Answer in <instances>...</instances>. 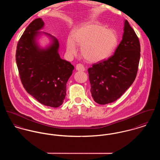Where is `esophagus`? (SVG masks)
<instances>
[{
	"instance_id": "34e87169",
	"label": "esophagus",
	"mask_w": 160,
	"mask_h": 160,
	"mask_svg": "<svg viewBox=\"0 0 160 160\" xmlns=\"http://www.w3.org/2000/svg\"><path fill=\"white\" fill-rule=\"evenodd\" d=\"M76 70H78V71H81V72L85 71V67H84V66L82 64H81V63H78V64H77L76 66Z\"/></svg>"
}]
</instances>
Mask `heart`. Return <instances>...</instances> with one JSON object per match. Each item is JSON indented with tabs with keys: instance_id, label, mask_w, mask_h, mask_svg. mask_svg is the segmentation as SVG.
<instances>
[{
	"instance_id": "heart-1",
	"label": "heart",
	"mask_w": 160,
	"mask_h": 160,
	"mask_svg": "<svg viewBox=\"0 0 160 160\" xmlns=\"http://www.w3.org/2000/svg\"><path fill=\"white\" fill-rule=\"evenodd\" d=\"M76 43L81 46L84 58L97 62L111 56L117 46L118 37L114 30L97 22H88L73 32L72 38L67 40V49L69 53L77 52Z\"/></svg>"
}]
</instances>
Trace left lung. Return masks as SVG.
<instances>
[{
	"label": "left lung",
	"instance_id": "8db88e82",
	"mask_svg": "<svg viewBox=\"0 0 160 160\" xmlns=\"http://www.w3.org/2000/svg\"><path fill=\"white\" fill-rule=\"evenodd\" d=\"M140 52L139 38L125 20L122 40L114 54L88 69L95 102L100 104L115 102L131 86L138 73Z\"/></svg>",
	"mask_w": 160,
	"mask_h": 160
}]
</instances>
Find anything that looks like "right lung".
<instances>
[{"label":"right lung","mask_w":160,"mask_h":160,"mask_svg":"<svg viewBox=\"0 0 160 160\" xmlns=\"http://www.w3.org/2000/svg\"><path fill=\"white\" fill-rule=\"evenodd\" d=\"M41 18L33 20L24 32L17 44L16 61L19 77L28 93L43 105L58 108L66 96L67 82L74 67L62 59L58 53V40L47 34L52 43L41 49L36 42L37 32L42 29Z\"/></svg>","instance_id":"right-lung-1"}]
</instances>
